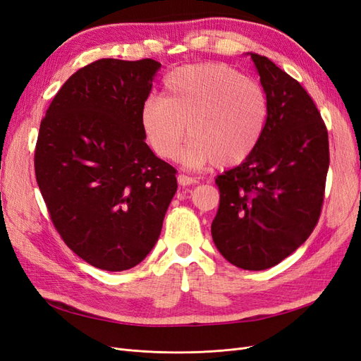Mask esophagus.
Instances as JSON below:
<instances>
[{
  "label": "esophagus",
  "instance_id": "obj_1",
  "mask_svg": "<svg viewBox=\"0 0 361 361\" xmlns=\"http://www.w3.org/2000/svg\"><path fill=\"white\" fill-rule=\"evenodd\" d=\"M178 182H179L180 187H190V185H194L197 180H195L194 178L185 176V174H179V176H178Z\"/></svg>",
  "mask_w": 361,
  "mask_h": 361
}]
</instances>
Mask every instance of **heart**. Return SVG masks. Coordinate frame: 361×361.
Listing matches in <instances>:
<instances>
[{"mask_svg":"<svg viewBox=\"0 0 361 361\" xmlns=\"http://www.w3.org/2000/svg\"><path fill=\"white\" fill-rule=\"evenodd\" d=\"M268 97L262 87L223 64H188L171 71L161 96L140 108V128L154 154L174 159L182 154L188 169L216 162L232 167L245 161L265 133Z\"/></svg>","mask_w":361,"mask_h":361,"instance_id":"1","label":"heart"}]
</instances>
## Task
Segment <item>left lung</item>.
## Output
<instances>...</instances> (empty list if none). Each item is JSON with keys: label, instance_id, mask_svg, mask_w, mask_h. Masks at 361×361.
I'll use <instances>...</instances> for the list:
<instances>
[{"label": "left lung", "instance_id": "obj_1", "mask_svg": "<svg viewBox=\"0 0 361 361\" xmlns=\"http://www.w3.org/2000/svg\"><path fill=\"white\" fill-rule=\"evenodd\" d=\"M268 97L257 147L216 176L215 247L232 265L262 271L292 255L319 220L330 166L329 133L309 93L269 59L250 52Z\"/></svg>", "mask_w": 361, "mask_h": 361}]
</instances>
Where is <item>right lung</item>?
I'll use <instances>...</instances> for the list:
<instances>
[{
	"mask_svg": "<svg viewBox=\"0 0 361 361\" xmlns=\"http://www.w3.org/2000/svg\"><path fill=\"white\" fill-rule=\"evenodd\" d=\"M161 63L102 59L61 85L43 117L35 170L63 241L105 271L134 268L155 247L176 170L146 145L140 108Z\"/></svg>",
	"mask_w": 361,
	"mask_h": 361,
	"instance_id": "add662e5",
	"label": "right lung"
}]
</instances>
